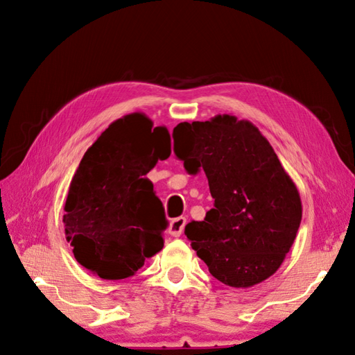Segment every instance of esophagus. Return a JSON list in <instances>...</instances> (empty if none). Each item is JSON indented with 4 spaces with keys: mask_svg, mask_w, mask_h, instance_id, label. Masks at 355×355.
Masks as SVG:
<instances>
[{
    "mask_svg": "<svg viewBox=\"0 0 355 355\" xmlns=\"http://www.w3.org/2000/svg\"><path fill=\"white\" fill-rule=\"evenodd\" d=\"M184 225H186V218L184 216H178V218H173L169 224V233L172 236H180L184 230Z\"/></svg>",
    "mask_w": 355,
    "mask_h": 355,
    "instance_id": "obj_1",
    "label": "esophagus"
}]
</instances>
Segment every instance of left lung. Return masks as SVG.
Wrapping results in <instances>:
<instances>
[{
    "label": "left lung",
    "instance_id": "8db88e82",
    "mask_svg": "<svg viewBox=\"0 0 355 355\" xmlns=\"http://www.w3.org/2000/svg\"><path fill=\"white\" fill-rule=\"evenodd\" d=\"M172 137L186 171H205L215 200L184 229L210 275L235 288L275 275L296 239L302 201L268 140L230 114L178 123Z\"/></svg>",
    "mask_w": 355,
    "mask_h": 355
}]
</instances>
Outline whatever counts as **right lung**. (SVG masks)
Masks as SVG:
<instances>
[{"label":"right lung","mask_w":355,"mask_h":355,"mask_svg":"<svg viewBox=\"0 0 355 355\" xmlns=\"http://www.w3.org/2000/svg\"><path fill=\"white\" fill-rule=\"evenodd\" d=\"M132 112L105 130L79 163L65 200L74 258L108 281L132 276L163 248L168 225L146 173L171 155V134Z\"/></svg>","instance_id":"obj_1"}]
</instances>
